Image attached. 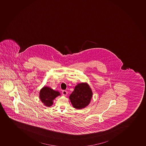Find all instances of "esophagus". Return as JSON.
<instances>
[{"instance_id":"obj_1","label":"esophagus","mask_w":146,"mask_h":146,"mask_svg":"<svg viewBox=\"0 0 146 146\" xmlns=\"http://www.w3.org/2000/svg\"><path fill=\"white\" fill-rule=\"evenodd\" d=\"M62 95H64V96H66L67 94V92L66 91H65V90H63L62 91Z\"/></svg>"}]
</instances>
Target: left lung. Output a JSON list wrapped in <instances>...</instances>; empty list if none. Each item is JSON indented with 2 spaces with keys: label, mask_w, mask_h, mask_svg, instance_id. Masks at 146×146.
Masks as SVG:
<instances>
[{
  "label": "left lung",
  "mask_w": 146,
  "mask_h": 146,
  "mask_svg": "<svg viewBox=\"0 0 146 146\" xmlns=\"http://www.w3.org/2000/svg\"><path fill=\"white\" fill-rule=\"evenodd\" d=\"M92 94L89 85L87 82H82L75 86L74 92L70 95L69 99L74 108L82 109L89 104Z\"/></svg>",
  "instance_id": "left-lung-1"
}]
</instances>
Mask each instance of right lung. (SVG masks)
I'll list each match as a JSON object with an SVG mask.
<instances>
[{
	"label": "right lung",
	"mask_w": 146,
	"mask_h": 146,
	"mask_svg": "<svg viewBox=\"0 0 146 146\" xmlns=\"http://www.w3.org/2000/svg\"><path fill=\"white\" fill-rule=\"evenodd\" d=\"M60 95L61 94L59 92L47 86L43 87L39 92L40 99L44 105L48 107L52 106L54 100Z\"/></svg>",
	"instance_id": "obj_1"
}]
</instances>
